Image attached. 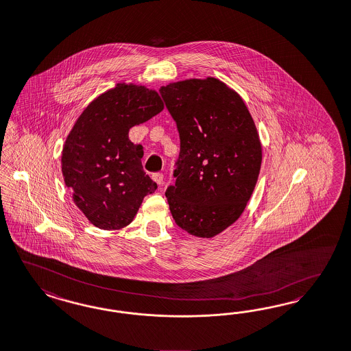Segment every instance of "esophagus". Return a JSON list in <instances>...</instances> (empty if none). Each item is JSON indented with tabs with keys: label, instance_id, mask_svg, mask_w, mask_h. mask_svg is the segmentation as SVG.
<instances>
[{
	"label": "esophagus",
	"instance_id": "esophagus-1",
	"mask_svg": "<svg viewBox=\"0 0 351 351\" xmlns=\"http://www.w3.org/2000/svg\"><path fill=\"white\" fill-rule=\"evenodd\" d=\"M153 180L157 182L158 185L160 186V185H163V173H160V172H156V173H153Z\"/></svg>",
	"mask_w": 351,
	"mask_h": 351
}]
</instances>
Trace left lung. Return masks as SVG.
<instances>
[{"mask_svg":"<svg viewBox=\"0 0 351 351\" xmlns=\"http://www.w3.org/2000/svg\"><path fill=\"white\" fill-rule=\"evenodd\" d=\"M159 93L180 137L173 185L166 191L182 230L210 239L240 218L262 163L254 121L241 97L218 79H191Z\"/></svg>","mask_w":351,"mask_h":351,"instance_id":"left-lung-1","label":"left lung"}]
</instances>
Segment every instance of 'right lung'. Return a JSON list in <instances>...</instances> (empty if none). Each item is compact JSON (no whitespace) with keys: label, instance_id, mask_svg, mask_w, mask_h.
Returning a JSON list of instances; mask_svg holds the SVG:
<instances>
[{"label":"right lung","instance_id":"right-lung-1","mask_svg":"<svg viewBox=\"0 0 351 351\" xmlns=\"http://www.w3.org/2000/svg\"><path fill=\"white\" fill-rule=\"evenodd\" d=\"M163 110L156 90L118 84L83 111L62 152V173L73 202L101 230H121L132 221L157 182L143 169V146L128 138L130 128Z\"/></svg>","mask_w":351,"mask_h":351}]
</instances>
